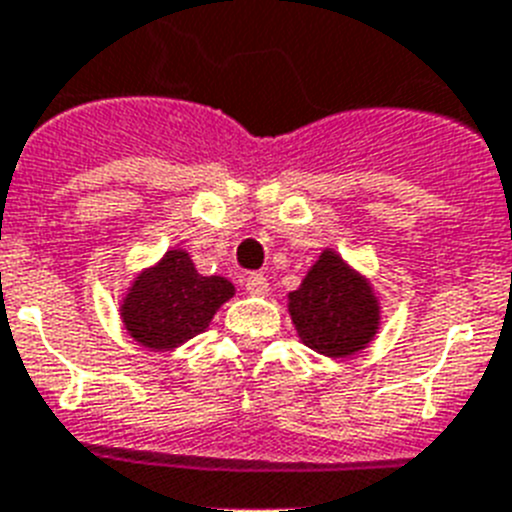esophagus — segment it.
Returning a JSON list of instances; mask_svg holds the SVG:
<instances>
[{
	"instance_id": "1",
	"label": "esophagus",
	"mask_w": 512,
	"mask_h": 512,
	"mask_svg": "<svg viewBox=\"0 0 512 512\" xmlns=\"http://www.w3.org/2000/svg\"><path fill=\"white\" fill-rule=\"evenodd\" d=\"M244 289H247V294L252 296H265L270 291L268 278H265L263 273H249L247 281H244Z\"/></svg>"
}]
</instances>
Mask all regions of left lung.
<instances>
[{
  "label": "left lung",
  "mask_w": 512,
  "mask_h": 512,
  "mask_svg": "<svg viewBox=\"0 0 512 512\" xmlns=\"http://www.w3.org/2000/svg\"><path fill=\"white\" fill-rule=\"evenodd\" d=\"M289 315L304 346L330 359L364 351L380 330V296L369 278L336 249H322L299 289L289 294Z\"/></svg>",
  "instance_id": "left-lung-1"
}]
</instances>
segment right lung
<instances>
[{"label":"right lung","mask_w":512,"mask_h":512,"mask_svg":"<svg viewBox=\"0 0 512 512\" xmlns=\"http://www.w3.org/2000/svg\"><path fill=\"white\" fill-rule=\"evenodd\" d=\"M231 296L234 283L221 276H200L190 252L174 247L132 278L119 315L140 346L171 351L203 333Z\"/></svg>","instance_id":"add662e5"}]
</instances>
